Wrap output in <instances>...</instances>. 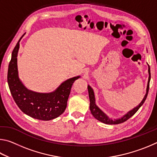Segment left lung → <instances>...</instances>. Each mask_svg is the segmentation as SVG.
Listing matches in <instances>:
<instances>
[{
    "label": "left lung",
    "instance_id": "1",
    "mask_svg": "<svg viewBox=\"0 0 157 157\" xmlns=\"http://www.w3.org/2000/svg\"><path fill=\"white\" fill-rule=\"evenodd\" d=\"M148 72H149V80H148L147 87V93H146V94L145 95L144 98H143V100H142V102H140V105L139 106H137L136 108H134V109H132V111H130L129 112L125 114L123 118L118 119V120H114V121L111 120V119L109 118V117L106 115V114L103 112V111L101 110L99 107H98L96 104H95V99L94 90H93L91 87L89 85L88 91H89V99H90V110H91L92 115L94 116L97 120L102 122L103 123L108 124H120L122 123H124V122H125L126 121L128 120V119L131 118L133 115H134V114L136 113V111L139 109V108L143 105V104L144 103V102L146 100V98H147L149 88H150V78H151L150 66H149L148 68Z\"/></svg>",
    "mask_w": 157,
    "mask_h": 157
}]
</instances>
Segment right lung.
Listing matches in <instances>:
<instances>
[{"label":"right lung","instance_id":"right-lung-1","mask_svg":"<svg viewBox=\"0 0 157 157\" xmlns=\"http://www.w3.org/2000/svg\"><path fill=\"white\" fill-rule=\"evenodd\" d=\"M23 35L13 50L9 63L7 82L10 92L16 104L23 113L38 120H52L64 112L71 87L79 76L67 79L50 94H39L26 89L18 78L17 68L19 42Z\"/></svg>","mask_w":157,"mask_h":157}]
</instances>
